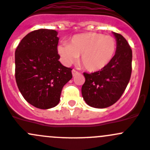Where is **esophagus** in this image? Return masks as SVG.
Here are the masks:
<instances>
[{
	"instance_id": "1",
	"label": "esophagus",
	"mask_w": 150,
	"mask_h": 150,
	"mask_svg": "<svg viewBox=\"0 0 150 150\" xmlns=\"http://www.w3.org/2000/svg\"><path fill=\"white\" fill-rule=\"evenodd\" d=\"M79 74V72H78L77 71H76L75 69H73L72 70V75L73 76H76V75H77V74Z\"/></svg>"
}]
</instances>
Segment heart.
Listing matches in <instances>:
<instances>
[{"mask_svg": "<svg viewBox=\"0 0 150 150\" xmlns=\"http://www.w3.org/2000/svg\"><path fill=\"white\" fill-rule=\"evenodd\" d=\"M57 50L65 64L71 65L80 56L82 66L94 72L110 62L116 51V41L113 37L100 33L79 34L71 38L69 45H59Z\"/></svg>", "mask_w": 150, "mask_h": 150, "instance_id": "obj_1", "label": "heart"}]
</instances>
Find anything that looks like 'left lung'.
<instances>
[{
  "mask_svg": "<svg viewBox=\"0 0 150 150\" xmlns=\"http://www.w3.org/2000/svg\"><path fill=\"white\" fill-rule=\"evenodd\" d=\"M116 51L109 64L100 71L83 73L82 87L84 100L95 108H105L115 104L125 92L132 73V49L122 35L113 32Z\"/></svg>",
  "mask_w": 150,
  "mask_h": 150,
  "instance_id": "1",
  "label": "left lung"
}]
</instances>
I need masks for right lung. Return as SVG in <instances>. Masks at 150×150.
<instances>
[{
	"label": "right lung",
	"mask_w": 150,
	"mask_h": 150,
	"mask_svg": "<svg viewBox=\"0 0 150 150\" xmlns=\"http://www.w3.org/2000/svg\"><path fill=\"white\" fill-rule=\"evenodd\" d=\"M57 32L35 30L25 35L15 51V79L20 92L40 109L57 106L64 85L72 78L71 68L59 59Z\"/></svg>",
	"instance_id": "obj_1"
}]
</instances>
